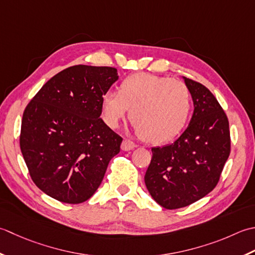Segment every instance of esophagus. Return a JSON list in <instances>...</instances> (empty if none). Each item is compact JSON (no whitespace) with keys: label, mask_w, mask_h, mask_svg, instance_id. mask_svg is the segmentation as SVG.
Here are the masks:
<instances>
[{"label":"esophagus","mask_w":255,"mask_h":255,"mask_svg":"<svg viewBox=\"0 0 255 255\" xmlns=\"http://www.w3.org/2000/svg\"><path fill=\"white\" fill-rule=\"evenodd\" d=\"M135 147H136V145H135L132 141H129V139H123V142L121 144L122 150H126V152H128V150H131Z\"/></svg>","instance_id":"obj_1"}]
</instances>
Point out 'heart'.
<instances>
[{"label": "heart", "instance_id": "obj_1", "mask_svg": "<svg viewBox=\"0 0 255 255\" xmlns=\"http://www.w3.org/2000/svg\"><path fill=\"white\" fill-rule=\"evenodd\" d=\"M129 120L147 142L160 144L175 138L188 122L191 96L180 80L152 74H134L124 79L118 91L101 97L102 119L116 128L128 112Z\"/></svg>", "mask_w": 255, "mask_h": 255}]
</instances>
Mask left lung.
<instances>
[{
  "label": "left lung",
  "instance_id": "1",
  "mask_svg": "<svg viewBox=\"0 0 255 255\" xmlns=\"http://www.w3.org/2000/svg\"><path fill=\"white\" fill-rule=\"evenodd\" d=\"M194 102L188 127L174 143L153 147L145 185L166 209H178L204 198L217 186L230 155L229 121L205 86L183 77Z\"/></svg>",
  "mask_w": 255,
  "mask_h": 255
}]
</instances>
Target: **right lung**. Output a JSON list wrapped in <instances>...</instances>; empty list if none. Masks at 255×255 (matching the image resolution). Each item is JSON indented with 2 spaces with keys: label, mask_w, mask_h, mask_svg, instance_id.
Here are the masks:
<instances>
[{
  "label": "right lung",
  "mask_w": 255,
  "mask_h": 255,
  "mask_svg": "<svg viewBox=\"0 0 255 255\" xmlns=\"http://www.w3.org/2000/svg\"><path fill=\"white\" fill-rule=\"evenodd\" d=\"M119 79L112 67L72 66L49 79L23 113L19 145L35 185L66 204L96 193L122 137L103 122L101 97Z\"/></svg>",
  "instance_id": "1"
}]
</instances>
